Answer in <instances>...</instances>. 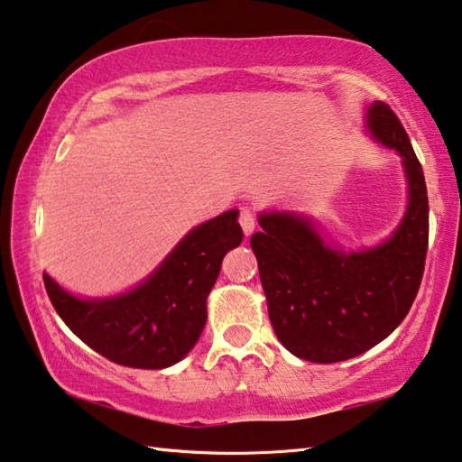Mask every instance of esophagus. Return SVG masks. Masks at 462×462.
<instances>
[{
	"label": "esophagus",
	"mask_w": 462,
	"mask_h": 462,
	"mask_svg": "<svg viewBox=\"0 0 462 462\" xmlns=\"http://www.w3.org/2000/svg\"><path fill=\"white\" fill-rule=\"evenodd\" d=\"M239 225H241V229H244V233H245L247 237L252 236V233L255 231V226H257V218H255V215H254V210L241 208V213H239Z\"/></svg>",
	"instance_id": "1"
}]
</instances>
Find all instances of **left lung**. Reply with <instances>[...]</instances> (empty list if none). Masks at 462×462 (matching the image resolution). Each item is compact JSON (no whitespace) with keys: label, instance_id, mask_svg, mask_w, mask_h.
<instances>
[{"label":"left lung","instance_id":"1","mask_svg":"<svg viewBox=\"0 0 462 462\" xmlns=\"http://www.w3.org/2000/svg\"><path fill=\"white\" fill-rule=\"evenodd\" d=\"M367 125L403 158L410 205L398 231L367 252L325 245L310 221L286 213L260 217L252 236L272 327L286 349L312 363L369 351L406 319L424 276L428 192L422 164L390 105L375 101Z\"/></svg>","mask_w":462,"mask_h":462}]
</instances>
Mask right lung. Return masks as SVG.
<instances>
[{
  "label": "right lung",
  "mask_w": 462,
  "mask_h": 462,
  "mask_svg": "<svg viewBox=\"0 0 462 462\" xmlns=\"http://www.w3.org/2000/svg\"><path fill=\"white\" fill-rule=\"evenodd\" d=\"M244 231L237 210L192 229L152 276L124 296L79 300L44 273L48 298L72 333L117 365L164 369L189 353L205 328L207 296L221 262Z\"/></svg>",
  "instance_id": "1"
}]
</instances>
